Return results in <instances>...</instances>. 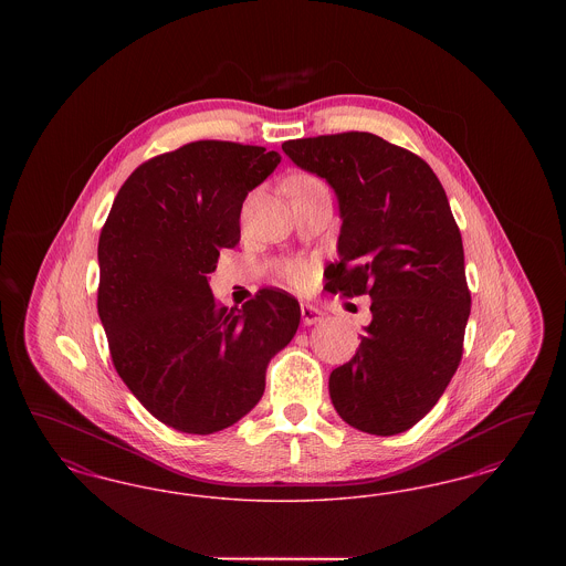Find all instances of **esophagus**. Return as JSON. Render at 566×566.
I'll return each mask as SVG.
<instances>
[{
  "mask_svg": "<svg viewBox=\"0 0 566 566\" xmlns=\"http://www.w3.org/2000/svg\"><path fill=\"white\" fill-rule=\"evenodd\" d=\"M321 318H323V312L318 307H314L310 303H301V321H303V324L310 326V324L321 323Z\"/></svg>",
  "mask_w": 566,
  "mask_h": 566,
  "instance_id": "obj_1",
  "label": "esophagus"
}]
</instances>
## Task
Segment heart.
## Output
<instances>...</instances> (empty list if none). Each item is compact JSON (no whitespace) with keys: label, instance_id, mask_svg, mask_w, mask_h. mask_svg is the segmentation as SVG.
<instances>
[{"label":"heart","instance_id":"heart-1","mask_svg":"<svg viewBox=\"0 0 566 566\" xmlns=\"http://www.w3.org/2000/svg\"><path fill=\"white\" fill-rule=\"evenodd\" d=\"M316 185H323L318 178L310 176V174H295L289 182V189L295 195L301 190L312 189ZM277 275L293 289H307L312 282H314V275H316V265L305 259V256H289L284 259L280 265H277Z\"/></svg>","mask_w":566,"mask_h":566}]
</instances>
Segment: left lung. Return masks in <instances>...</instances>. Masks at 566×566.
Instances as JSON below:
<instances>
[{
  "label": "left lung",
  "instance_id": "1",
  "mask_svg": "<svg viewBox=\"0 0 566 566\" xmlns=\"http://www.w3.org/2000/svg\"><path fill=\"white\" fill-rule=\"evenodd\" d=\"M282 150L339 197V261L324 289L374 298L360 348L328 377L331 401L358 431H407L457 374L471 312L446 190L424 159L367 132L289 139Z\"/></svg>",
  "mask_w": 566,
  "mask_h": 566
}]
</instances>
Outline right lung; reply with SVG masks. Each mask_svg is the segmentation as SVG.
<instances>
[{
	"mask_svg": "<svg viewBox=\"0 0 566 566\" xmlns=\"http://www.w3.org/2000/svg\"><path fill=\"white\" fill-rule=\"evenodd\" d=\"M277 163L263 146L190 142L142 163L102 227L97 312L114 369L176 431L235 424L296 333L301 307L286 291L261 289L238 310L208 284L220 250L240 243L245 195Z\"/></svg>",
	"mask_w": 566,
	"mask_h": 566,
	"instance_id": "1",
	"label": "right lung"
}]
</instances>
